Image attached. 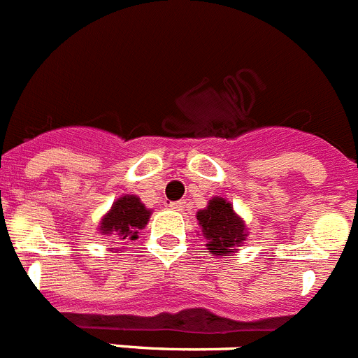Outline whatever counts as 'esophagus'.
Segmentation results:
<instances>
[{"instance_id":"obj_1","label":"esophagus","mask_w":358,"mask_h":358,"mask_svg":"<svg viewBox=\"0 0 358 358\" xmlns=\"http://www.w3.org/2000/svg\"><path fill=\"white\" fill-rule=\"evenodd\" d=\"M169 207L172 210H185V202L182 200H179V202H170Z\"/></svg>"}]
</instances>
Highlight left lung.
<instances>
[{
    "instance_id": "obj_1",
    "label": "left lung",
    "mask_w": 358,
    "mask_h": 358,
    "mask_svg": "<svg viewBox=\"0 0 358 358\" xmlns=\"http://www.w3.org/2000/svg\"><path fill=\"white\" fill-rule=\"evenodd\" d=\"M196 220L207 241V250L216 257H230L248 237L244 221L237 216L232 203L221 196L210 199L206 209L196 213Z\"/></svg>"
}]
</instances>
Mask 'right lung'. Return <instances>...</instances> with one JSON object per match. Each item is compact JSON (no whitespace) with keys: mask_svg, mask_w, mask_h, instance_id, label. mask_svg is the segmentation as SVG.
<instances>
[{"mask_svg":"<svg viewBox=\"0 0 358 358\" xmlns=\"http://www.w3.org/2000/svg\"><path fill=\"white\" fill-rule=\"evenodd\" d=\"M151 210L145 209L141 199L135 195H124L112 203L110 210L101 217L100 230L103 236L112 237V243L126 246L138 239V232L148 224ZM114 250V248H112Z\"/></svg>","mask_w":358,"mask_h":358,"instance_id":"obj_1","label":"right lung"}]
</instances>
